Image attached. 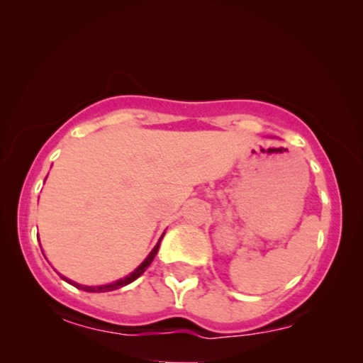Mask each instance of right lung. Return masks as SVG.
<instances>
[{"label": "right lung", "mask_w": 363, "mask_h": 363, "mask_svg": "<svg viewBox=\"0 0 363 363\" xmlns=\"http://www.w3.org/2000/svg\"><path fill=\"white\" fill-rule=\"evenodd\" d=\"M163 235H165V233H163ZM163 235H162V238H163ZM162 238H160V240H158L157 246L153 247V250L150 251V255H148V256L145 257V261H143L142 264L138 266L135 271L130 272V274H128L127 277H122V279H118V281H116V282H111V284H106V286H81V284H77V282L67 279V277H64V276H61V277H62L64 281H67L69 284H72L74 287H77V289H82V291H87V292H108V291H116V289H118V287H123V286L130 284V282H133V281L137 279V277H140V276L143 274V272H145V269H147L148 266H150V262L153 261V257H155V255H157L158 246H160Z\"/></svg>", "instance_id": "right-lung-1"}]
</instances>
